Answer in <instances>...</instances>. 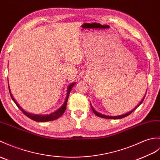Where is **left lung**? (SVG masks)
Returning a JSON list of instances; mask_svg holds the SVG:
<instances>
[{"mask_svg":"<svg viewBox=\"0 0 160 160\" xmlns=\"http://www.w3.org/2000/svg\"><path fill=\"white\" fill-rule=\"evenodd\" d=\"M145 95H146V93H145ZM145 95L143 97V98L142 99V100H141V101L140 102V103H138V105H137L134 108H133V110H132L131 111H129V112H127V113H125V114H122V115H119V116H108V115H104V114H101V113H99V112H98V111H96L94 108H93V107L92 106V105H91V108H92V112H94V114H95V115H97L98 117H102V118H110V119H120V118H124V117H127V116H128V115H129L132 112H133V111H134L137 108H138L141 103H142V102L144 101V98H145Z\"/></svg>","mask_w":160,"mask_h":160,"instance_id":"1","label":"left lung"}]
</instances>
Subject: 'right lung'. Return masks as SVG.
Returning a JSON list of instances; mask_svg holds the SVG:
<instances>
[{"label": "right lung", "instance_id": "right-lung-1", "mask_svg": "<svg viewBox=\"0 0 160 160\" xmlns=\"http://www.w3.org/2000/svg\"><path fill=\"white\" fill-rule=\"evenodd\" d=\"M76 82H72V84H70L69 85L68 88H67V95H66V98H65L64 103H63V104L60 108H59L58 109H57V110L54 111V112L51 113L50 114H31L30 112H26L20 106V105L18 104L17 102L16 101V99H14L13 96L12 94V92H11L9 82H8V85H9V92H10V95H11V97H12V100L14 102V103H16V106L18 108H19V109L22 111V112L26 115V116L28 117V118H31V119L35 121L46 122V121H54V120L57 119V118H58L59 117H61L62 115V114L65 112V111L66 110V106H67V103H68V98H69V93H70V91H72L73 87L76 84Z\"/></svg>", "mask_w": 160, "mask_h": 160}]
</instances>
